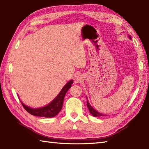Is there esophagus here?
Wrapping results in <instances>:
<instances>
[{
    "instance_id": "obj_1",
    "label": "esophagus",
    "mask_w": 149,
    "mask_h": 149,
    "mask_svg": "<svg viewBox=\"0 0 149 149\" xmlns=\"http://www.w3.org/2000/svg\"><path fill=\"white\" fill-rule=\"evenodd\" d=\"M74 80L76 84H77V83H81L83 81V77L81 75H77L74 77Z\"/></svg>"
}]
</instances>
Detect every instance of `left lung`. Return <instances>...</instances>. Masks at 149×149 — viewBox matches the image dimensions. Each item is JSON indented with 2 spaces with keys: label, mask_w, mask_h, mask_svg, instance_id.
Here are the masks:
<instances>
[{
  "label": "left lung",
  "mask_w": 149,
  "mask_h": 149,
  "mask_svg": "<svg viewBox=\"0 0 149 149\" xmlns=\"http://www.w3.org/2000/svg\"><path fill=\"white\" fill-rule=\"evenodd\" d=\"M128 37H129V39H131V36H129V35H128ZM86 99L88 100V98H87V97H86ZM87 106H88V109H89V112H90V113L92 114L93 116H94V117L106 116L105 114H103V113H100L99 112L96 111V110L95 109H93V107H91V105L89 103V102H88V100L87 101Z\"/></svg>",
  "instance_id": "1"
}]
</instances>
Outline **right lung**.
<instances>
[{
    "label": "right lung",
    "mask_w": 149,
    "mask_h": 149,
    "mask_svg": "<svg viewBox=\"0 0 149 149\" xmlns=\"http://www.w3.org/2000/svg\"><path fill=\"white\" fill-rule=\"evenodd\" d=\"M73 84V81L70 80L65 84L63 88H62L60 93L57 95L53 101L47 105L40 107V108H31L30 107L25 105L24 103L20 101L23 107L26 111L32 114L33 116L38 117H53L56 116L57 114L60 112L62 109L63 103V100L65 96L66 95L68 90L72 87V84Z\"/></svg>",
    "instance_id": "add662e5"
}]
</instances>
